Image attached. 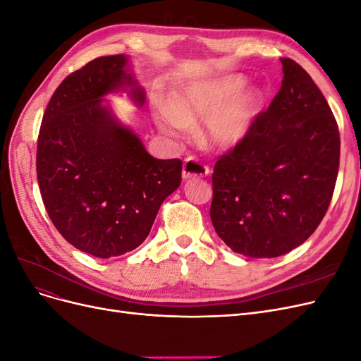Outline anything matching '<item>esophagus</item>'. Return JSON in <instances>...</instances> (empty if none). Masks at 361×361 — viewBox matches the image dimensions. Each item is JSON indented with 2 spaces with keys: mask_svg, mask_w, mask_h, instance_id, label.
<instances>
[{
  "mask_svg": "<svg viewBox=\"0 0 361 361\" xmlns=\"http://www.w3.org/2000/svg\"><path fill=\"white\" fill-rule=\"evenodd\" d=\"M209 174V169L203 166L202 162L194 158H187L182 166V178L185 180H192V179H200L206 178Z\"/></svg>",
  "mask_w": 361,
  "mask_h": 361,
  "instance_id": "obj_1",
  "label": "esophagus"
}]
</instances>
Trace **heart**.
I'll return each instance as SVG.
<instances>
[{
  "mask_svg": "<svg viewBox=\"0 0 361 361\" xmlns=\"http://www.w3.org/2000/svg\"><path fill=\"white\" fill-rule=\"evenodd\" d=\"M247 78L227 73L194 81L174 89L164 113L171 128L203 122L200 138L214 152L228 154L250 138L264 111L265 96Z\"/></svg>",
  "mask_w": 361,
  "mask_h": 361,
  "instance_id": "1",
  "label": "heart"
}]
</instances>
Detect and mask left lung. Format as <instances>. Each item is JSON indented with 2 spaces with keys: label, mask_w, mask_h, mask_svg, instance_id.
I'll return each mask as SVG.
<instances>
[{
  "label": "left lung",
  "mask_w": 361,
  "mask_h": 361,
  "mask_svg": "<svg viewBox=\"0 0 361 361\" xmlns=\"http://www.w3.org/2000/svg\"><path fill=\"white\" fill-rule=\"evenodd\" d=\"M245 143L216 161L211 220L235 253L271 259L301 245L329 209L341 138L329 102L298 63Z\"/></svg>",
  "instance_id": "1"
}]
</instances>
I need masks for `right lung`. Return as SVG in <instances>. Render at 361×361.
I'll list each match as a JSON object with an SVG mask.
<instances>
[{
    "label": "right lung",
    "mask_w": 361,
    "mask_h": 361,
    "mask_svg": "<svg viewBox=\"0 0 361 361\" xmlns=\"http://www.w3.org/2000/svg\"><path fill=\"white\" fill-rule=\"evenodd\" d=\"M114 93L146 102L123 54L71 73L54 92L37 140V182L51 221L75 248L101 259L143 244L182 174L179 159L154 158L120 122L106 99Z\"/></svg>",
    "instance_id": "right-lung-1"
}]
</instances>
